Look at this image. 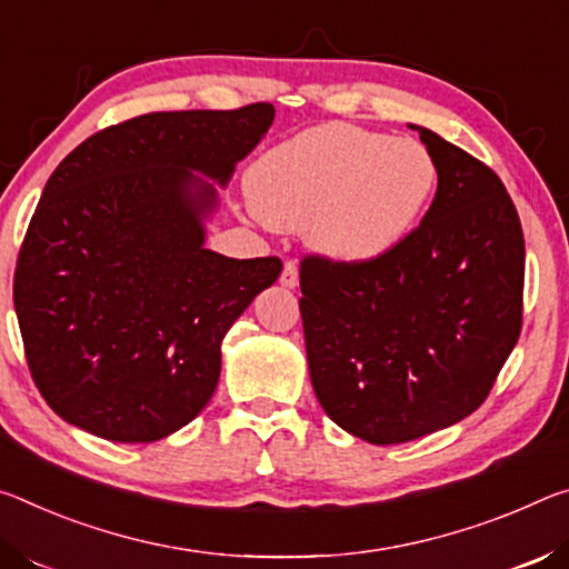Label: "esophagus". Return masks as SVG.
I'll return each mask as SVG.
<instances>
[{
	"label": "esophagus",
	"mask_w": 569,
	"mask_h": 569,
	"mask_svg": "<svg viewBox=\"0 0 569 569\" xmlns=\"http://www.w3.org/2000/svg\"><path fill=\"white\" fill-rule=\"evenodd\" d=\"M279 282L284 287H297L300 284V269H297L295 262H284L282 274H279Z\"/></svg>",
	"instance_id": "1"
}]
</instances>
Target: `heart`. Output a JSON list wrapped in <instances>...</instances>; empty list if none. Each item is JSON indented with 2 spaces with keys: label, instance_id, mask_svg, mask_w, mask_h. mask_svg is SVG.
Masks as SVG:
<instances>
[{
  "label": "heart",
  "instance_id": "1",
  "mask_svg": "<svg viewBox=\"0 0 569 569\" xmlns=\"http://www.w3.org/2000/svg\"><path fill=\"white\" fill-rule=\"evenodd\" d=\"M436 179L423 143L322 126L269 151L249 176V193L259 217L277 229H307L320 254L370 262L411 234Z\"/></svg>",
  "mask_w": 569,
  "mask_h": 569
}]
</instances>
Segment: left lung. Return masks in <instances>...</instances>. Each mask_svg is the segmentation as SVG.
I'll return each instance as SVG.
<instances>
[{
	"mask_svg": "<svg viewBox=\"0 0 569 569\" xmlns=\"http://www.w3.org/2000/svg\"><path fill=\"white\" fill-rule=\"evenodd\" d=\"M416 130L439 171L421 223L380 259L307 254L300 264L315 396L376 446L477 411L521 332L525 234L505 183L433 130Z\"/></svg>",
	"mask_w": 569,
	"mask_h": 569,
	"instance_id": "8db88e82",
	"label": "left lung"
}]
</instances>
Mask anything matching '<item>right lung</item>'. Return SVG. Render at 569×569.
I'll list each match as a JSON object with an SVG mask.
<instances>
[{
  "label": "right lung",
  "mask_w": 569,
  "mask_h": 569,
  "mask_svg": "<svg viewBox=\"0 0 569 569\" xmlns=\"http://www.w3.org/2000/svg\"><path fill=\"white\" fill-rule=\"evenodd\" d=\"M274 120L269 102L148 113L98 130L50 176L14 269L27 366L64 421L151 443L201 413L221 340L282 272L203 247L217 191Z\"/></svg>",
  "instance_id": "right-lung-1"
}]
</instances>
